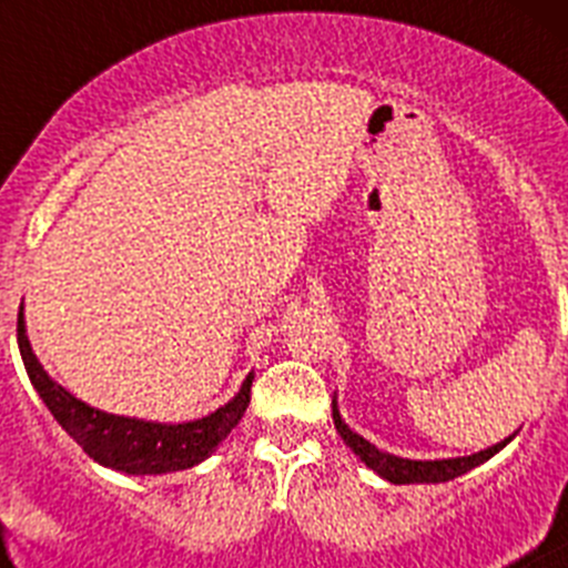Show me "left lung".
Returning <instances> with one entry per match:
<instances>
[{"label": "left lung", "mask_w": 568, "mask_h": 568, "mask_svg": "<svg viewBox=\"0 0 568 568\" xmlns=\"http://www.w3.org/2000/svg\"><path fill=\"white\" fill-rule=\"evenodd\" d=\"M333 420H335V429L338 435L344 438V444L364 460L375 475H381L384 480L389 484H446V480L458 478L464 471L475 469L480 466L484 460H489L491 455L500 453L511 438H504L500 444L489 446V449H480V453H471L464 455V458H440V460H413V458H400V455H389L384 449H378L375 444H369L366 438H361L358 433H353L346 420L341 418L338 413V400L333 398Z\"/></svg>", "instance_id": "8db88e82"}]
</instances>
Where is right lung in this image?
<instances>
[{
	"instance_id": "1",
	"label": "right lung",
	"mask_w": 568,
	"mask_h": 568,
	"mask_svg": "<svg viewBox=\"0 0 568 568\" xmlns=\"http://www.w3.org/2000/svg\"><path fill=\"white\" fill-rule=\"evenodd\" d=\"M17 335L30 384L44 400L50 415L90 458L108 469L124 471V475H168V471L190 469V466L207 460L219 449V444L233 433L241 415L247 413L250 386L255 378L253 373L241 381V389L227 404L204 418L184 420V424H162V420L104 413V409L84 404L77 395H70L39 364L37 353L30 346L28 327H24V304L19 307Z\"/></svg>"
}]
</instances>
